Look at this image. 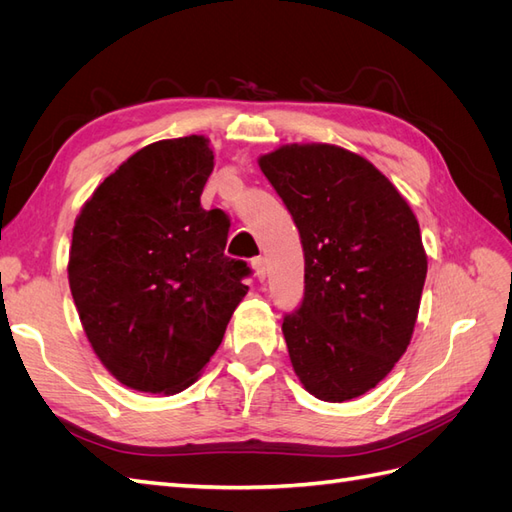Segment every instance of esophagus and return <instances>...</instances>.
<instances>
[{"label": "esophagus", "mask_w": 512, "mask_h": 512, "mask_svg": "<svg viewBox=\"0 0 512 512\" xmlns=\"http://www.w3.org/2000/svg\"><path fill=\"white\" fill-rule=\"evenodd\" d=\"M252 269H254V275L258 277V280L265 282V277H267V262H265V258H262V256L254 258L252 260Z\"/></svg>", "instance_id": "obj_1"}]
</instances>
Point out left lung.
<instances>
[{
	"label": "left lung",
	"mask_w": 512,
	"mask_h": 512,
	"mask_svg": "<svg viewBox=\"0 0 512 512\" xmlns=\"http://www.w3.org/2000/svg\"><path fill=\"white\" fill-rule=\"evenodd\" d=\"M299 228L305 297L282 333L307 393L331 404L389 376L412 339L427 277L408 200L354 151L292 143L258 158Z\"/></svg>",
	"instance_id": "obj_1"
}]
</instances>
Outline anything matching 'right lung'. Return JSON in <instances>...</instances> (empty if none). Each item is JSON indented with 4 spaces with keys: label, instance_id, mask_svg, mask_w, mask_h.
I'll return each mask as SVG.
<instances>
[{
    "label": "right lung",
    "instance_id": "1",
    "mask_svg": "<svg viewBox=\"0 0 512 512\" xmlns=\"http://www.w3.org/2000/svg\"><path fill=\"white\" fill-rule=\"evenodd\" d=\"M213 160L207 136L151 143L76 215L72 299L100 363L128 389H188L247 294L250 267L224 256L228 218L200 207Z\"/></svg>",
    "mask_w": 512,
    "mask_h": 512
}]
</instances>
